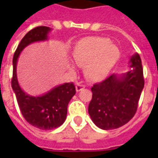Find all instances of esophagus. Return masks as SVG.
I'll return each mask as SVG.
<instances>
[{
  "label": "esophagus",
  "mask_w": 158,
  "mask_h": 158,
  "mask_svg": "<svg viewBox=\"0 0 158 158\" xmlns=\"http://www.w3.org/2000/svg\"><path fill=\"white\" fill-rule=\"evenodd\" d=\"M83 89H85V85H81V84H79V83H78V84L76 85V91H77V92H79V91L82 90Z\"/></svg>",
  "instance_id": "1"
}]
</instances>
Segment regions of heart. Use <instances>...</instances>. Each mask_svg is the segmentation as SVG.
Returning <instances> with one entry per match:
<instances>
[{
  "label": "heart",
  "mask_w": 158,
  "mask_h": 158,
  "mask_svg": "<svg viewBox=\"0 0 158 158\" xmlns=\"http://www.w3.org/2000/svg\"><path fill=\"white\" fill-rule=\"evenodd\" d=\"M72 56L76 65L85 67V73L89 80L100 81L115 66L120 52L107 38L86 37L76 43Z\"/></svg>",
  "instance_id": "1"
}]
</instances>
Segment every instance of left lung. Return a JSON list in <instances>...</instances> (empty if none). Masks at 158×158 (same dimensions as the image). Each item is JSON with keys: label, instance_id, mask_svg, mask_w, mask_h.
I'll return each mask as SVG.
<instances>
[{"label": "left lung", "instance_id": "8db88e82", "mask_svg": "<svg viewBox=\"0 0 158 158\" xmlns=\"http://www.w3.org/2000/svg\"><path fill=\"white\" fill-rule=\"evenodd\" d=\"M129 68L125 73H113L91 88L92 99L88 112L93 123L100 129H118L135 114L145 83L138 53L131 56Z\"/></svg>", "mask_w": 158, "mask_h": 158}]
</instances>
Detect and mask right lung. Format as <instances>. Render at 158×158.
I'll return each instance as SVG.
<instances>
[{
	"instance_id": "1",
	"label": "right lung",
	"mask_w": 158,
	"mask_h": 158,
	"mask_svg": "<svg viewBox=\"0 0 158 158\" xmlns=\"http://www.w3.org/2000/svg\"><path fill=\"white\" fill-rule=\"evenodd\" d=\"M51 30L49 27L40 26L27 33L18 45L12 59V88L20 111L27 122L42 130L56 129L65 122L68 105L76 93L75 86L73 83H64L55 86L41 96H30L19 85L17 63L23 49L35 42L48 40Z\"/></svg>"
}]
</instances>
